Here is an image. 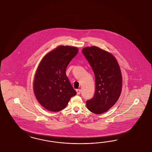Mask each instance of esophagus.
Returning <instances> with one entry per match:
<instances>
[{
	"mask_svg": "<svg viewBox=\"0 0 152 152\" xmlns=\"http://www.w3.org/2000/svg\"><path fill=\"white\" fill-rule=\"evenodd\" d=\"M76 91H77V94L79 95L80 93H81V90L80 89H77L76 90Z\"/></svg>",
	"mask_w": 152,
	"mask_h": 152,
	"instance_id": "1",
	"label": "esophagus"
}]
</instances>
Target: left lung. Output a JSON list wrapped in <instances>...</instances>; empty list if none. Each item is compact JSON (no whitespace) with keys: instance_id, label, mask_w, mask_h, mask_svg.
<instances>
[{"instance_id":"8db88e82","label":"left lung","mask_w":152,"mask_h":152,"mask_svg":"<svg viewBox=\"0 0 152 152\" xmlns=\"http://www.w3.org/2000/svg\"><path fill=\"white\" fill-rule=\"evenodd\" d=\"M82 52L95 77L94 96L86 101V106L91 112L100 114L109 110L119 98L122 89L120 68L114 56L99 47H85Z\"/></svg>"}]
</instances>
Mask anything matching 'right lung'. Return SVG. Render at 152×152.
<instances>
[{"mask_svg": "<svg viewBox=\"0 0 152 152\" xmlns=\"http://www.w3.org/2000/svg\"><path fill=\"white\" fill-rule=\"evenodd\" d=\"M78 52L77 47L58 46L46 54L38 65L33 91L38 101L47 110L53 112L63 110L70 99L76 95L66 70Z\"/></svg>", "mask_w": 152, "mask_h": 152, "instance_id": "obj_1", "label": "right lung"}]
</instances>
